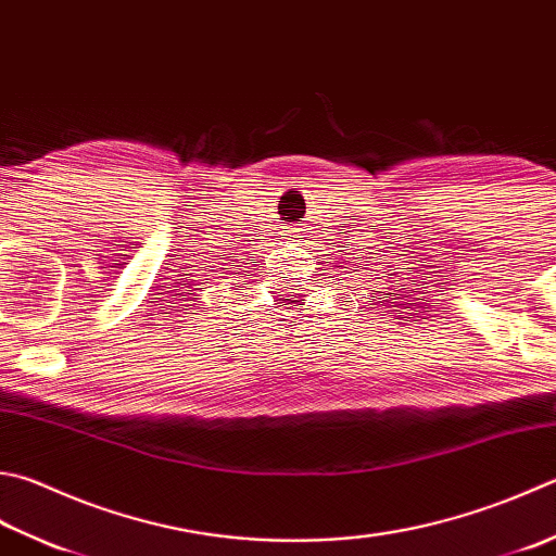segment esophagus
Instances as JSON below:
<instances>
[{
  "label": "esophagus",
  "instance_id": "1",
  "mask_svg": "<svg viewBox=\"0 0 556 556\" xmlns=\"http://www.w3.org/2000/svg\"><path fill=\"white\" fill-rule=\"evenodd\" d=\"M300 237H302V227H298V225L286 227V239H292V242H298Z\"/></svg>",
  "mask_w": 556,
  "mask_h": 556
}]
</instances>
